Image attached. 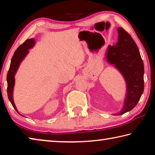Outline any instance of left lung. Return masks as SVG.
I'll return each instance as SVG.
<instances>
[{
  "instance_id": "obj_1",
  "label": "left lung",
  "mask_w": 155,
  "mask_h": 155,
  "mask_svg": "<svg viewBox=\"0 0 155 155\" xmlns=\"http://www.w3.org/2000/svg\"><path fill=\"white\" fill-rule=\"evenodd\" d=\"M118 40L115 45L109 46L107 60L123 75L127 83V96L119 114L130 111L137 105L144 89V67L137 46L124 28L119 27Z\"/></svg>"
}]
</instances>
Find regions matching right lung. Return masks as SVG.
<instances>
[{"instance_id":"right-lung-1","label":"right lung","mask_w":155,"mask_h":155,"mask_svg":"<svg viewBox=\"0 0 155 155\" xmlns=\"http://www.w3.org/2000/svg\"><path fill=\"white\" fill-rule=\"evenodd\" d=\"M35 40L34 39H28L26 40L22 45H20L15 51L14 56L12 57L11 64L9 69L8 73L7 75V96L9 101L11 102L12 106L14 107L15 111L18 113V110L15 107L14 99H13V90L15 84V77L14 76L17 72V70L20 64L21 61L25 59V57L28 52V49L32 48L35 45ZM19 114V113H18Z\"/></svg>"}]
</instances>
